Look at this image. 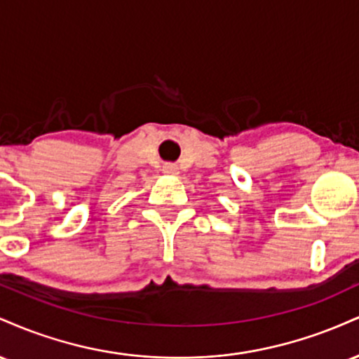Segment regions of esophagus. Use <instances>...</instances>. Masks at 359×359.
I'll return each mask as SVG.
<instances>
[{
    "label": "esophagus",
    "instance_id": "obj_1",
    "mask_svg": "<svg viewBox=\"0 0 359 359\" xmlns=\"http://www.w3.org/2000/svg\"><path fill=\"white\" fill-rule=\"evenodd\" d=\"M162 172L165 175H177L179 174V167L174 165V163H165V165L162 167Z\"/></svg>",
    "mask_w": 359,
    "mask_h": 359
}]
</instances>
